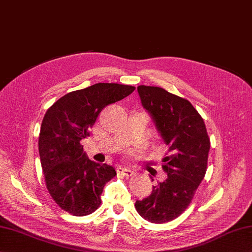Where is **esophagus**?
<instances>
[{
    "instance_id": "esophagus-1",
    "label": "esophagus",
    "mask_w": 252,
    "mask_h": 252,
    "mask_svg": "<svg viewBox=\"0 0 252 252\" xmlns=\"http://www.w3.org/2000/svg\"><path fill=\"white\" fill-rule=\"evenodd\" d=\"M117 172L121 173V175H124L126 177H131L133 175V170L127 168V167H118Z\"/></svg>"
}]
</instances>
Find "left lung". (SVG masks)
Instances as JSON below:
<instances>
[{
	"label": "left lung",
	"mask_w": 252,
	"mask_h": 252,
	"mask_svg": "<svg viewBox=\"0 0 252 252\" xmlns=\"http://www.w3.org/2000/svg\"><path fill=\"white\" fill-rule=\"evenodd\" d=\"M137 92L169 154L163 158L165 181L153 186L150 196L137 200L135 208L146 220L165 223L191 202L206 172L210 138L202 117L189 100L156 86L140 85Z\"/></svg>",
	"instance_id": "obj_1"
}]
</instances>
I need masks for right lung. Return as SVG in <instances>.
I'll list each match as a JSON object with an SVG mask.
<instances>
[{
  "label": "right lung",
  "instance_id": "1",
  "mask_svg": "<svg viewBox=\"0 0 252 252\" xmlns=\"http://www.w3.org/2000/svg\"><path fill=\"white\" fill-rule=\"evenodd\" d=\"M134 86L98 83L62 96L44 115L38 148L47 189L61 209L75 216L92 214L101 204L114 167L89 159L81 140L89 136L105 106L122 100Z\"/></svg>",
  "mask_w": 252,
  "mask_h": 252
}]
</instances>
